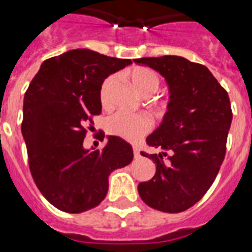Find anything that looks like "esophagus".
Wrapping results in <instances>:
<instances>
[{
    "label": "esophagus",
    "instance_id": "1",
    "mask_svg": "<svg viewBox=\"0 0 252 252\" xmlns=\"http://www.w3.org/2000/svg\"><path fill=\"white\" fill-rule=\"evenodd\" d=\"M133 155H134V158H140V149L138 147H133Z\"/></svg>",
    "mask_w": 252,
    "mask_h": 252
}]
</instances>
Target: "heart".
Masks as SVG:
<instances>
[{
  "mask_svg": "<svg viewBox=\"0 0 252 252\" xmlns=\"http://www.w3.org/2000/svg\"><path fill=\"white\" fill-rule=\"evenodd\" d=\"M130 79L138 93L142 95H151L158 91L159 77L158 75L146 67H137L130 73ZM115 84V77L110 76L105 80L101 88V99L106 102L108 99L110 92ZM106 128L111 134L122 137L124 140L136 141L145 136L151 128L150 119L141 114H128L118 112L110 116L106 122Z\"/></svg>",
  "mask_w": 252,
  "mask_h": 252,
  "instance_id": "heart-1",
  "label": "heart"
}]
</instances>
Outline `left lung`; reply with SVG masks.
I'll return each instance as SVG.
<instances>
[{"mask_svg":"<svg viewBox=\"0 0 252 252\" xmlns=\"http://www.w3.org/2000/svg\"><path fill=\"white\" fill-rule=\"evenodd\" d=\"M164 77L169 101L147 145L158 154L141 153L157 164L154 177L138 184L147 206L163 212H183L195 204L218 176L232 124L228 93L206 66L184 57L134 59Z\"/></svg>","mask_w":252,"mask_h":252,"instance_id":"8db88e82","label":"left lung"}]
</instances>
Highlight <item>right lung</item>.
I'll use <instances>...</instances> for the list:
<instances>
[{"instance_id": "1", "label": "right lung", "mask_w": 252, "mask_h": 252, "mask_svg": "<svg viewBox=\"0 0 252 252\" xmlns=\"http://www.w3.org/2000/svg\"><path fill=\"white\" fill-rule=\"evenodd\" d=\"M129 64L130 59L75 49L46 59L27 89L22 134L31 173L61 211L80 214L98 206L110 173L132 161V146L120 137L107 136L102 150L84 147L85 126L102 111V84Z\"/></svg>"}]
</instances>
